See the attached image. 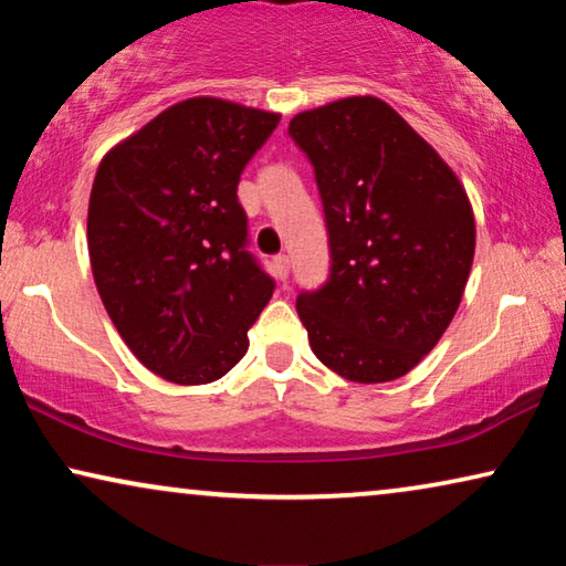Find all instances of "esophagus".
Listing matches in <instances>:
<instances>
[{"label":"esophagus","mask_w":566,"mask_h":566,"mask_svg":"<svg viewBox=\"0 0 566 566\" xmlns=\"http://www.w3.org/2000/svg\"><path fill=\"white\" fill-rule=\"evenodd\" d=\"M289 268H291V262L285 254H277V258H273V273L277 281H285V277H289Z\"/></svg>","instance_id":"34e87169"}]
</instances>
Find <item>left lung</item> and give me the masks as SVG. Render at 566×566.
I'll return each instance as SVG.
<instances>
[{
	"mask_svg": "<svg viewBox=\"0 0 566 566\" xmlns=\"http://www.w3.org/2000/svg\"><path fill=\"white\" fill-rule=\"evenodd\" d=\"M289 134L316 175L329 281L296 298L316 358L355 384L405 376L451 324L474 262L469 196L384 99L298 113Z\"/></svg>",
	"mask_w": 566,
	"mask_h": 566,
	"instance_id": "8db88e82",
	"label": "left lung"
}]
</instances>
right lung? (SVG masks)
<instances>
[{"instance_id": "obj_1", "label": "right lung", "mask_w": 566, "mask_h": 566, "mask_svg": "<svg viewBox=\"0 0 566 566\" xmlns=\"http://www.w3.org/2000/svg\"><path fill=\"white\" fill-rule=\"evenodd\" d=\"M281 115L182 99L99 161L87 247L99 298L130 353L180 386L244 358L273 277L247 252L239 175Z\"/></svg>"}]
</instances>
